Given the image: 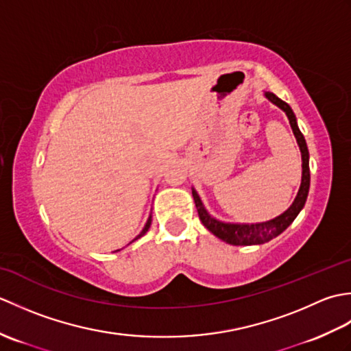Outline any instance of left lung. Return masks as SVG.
<instances>
[{"instance_id": "left-lung-1", "label": "left lung", "mask_w": 351, "mask_h": 351, "mask_svg": "<svg viewBox=\"0 0 351 351\" xmlns=\"http://www.w3.org/2000/svg\"><path fill=\"white\" fill-rule=\"evenodd\" d=\"M265 96L270 99L276 106L280 107L283 111H285L288 119H289V125L293 128L294 136L297 138V143L300 146V152H302V185L300 190L297 193V197L294 200V204L291 205L288 210L283 213L279 217H276L270 221L265 223H256V225H229V223H221L219 220L213 219L210 214L206 213L204 208L202 202L197 196V193L193 190V199H195V204L197 208V214L200 221L204 223V226L210 230L211 234L215 237H219L220 240L226 241L228 244L232 245H252V244H264L267 241L273 240L274 237H278L282 234L291 223L294 221L297 217V214L302 211V208L304 206V202H306L308 193H309V182H311V175H309V152H308V146L306 141H304L303 134L300 132L299 126H297L295 122V116L293 113V110L288 106L287 102H283L279 99L278 96L271 92H267Z\"/></svg>"}]
</instances>
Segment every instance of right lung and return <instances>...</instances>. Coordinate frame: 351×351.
I'll list each match as a JSON object with an SVG mask.
<instances>
[{
	"instance_id": "1",
	"label": "right lung",
	"mask_w": 351,
	"mask_h": 351,
	"mask_svg": "<svg viewBox=\"0 0 351 351\" xmlns=\"http://www.w3.org/2000/svg\"><path fill=\"white\" fill-rule=\"evenodd\" d=\"M151 220H152V217H149V220H147V223H146V226L143 228V230H141V232L137 235V238H140V237H143L146 232H147V229L149 228H151ZM137 238H136V240H137Z\"/></svg>"
}]
</instances>
